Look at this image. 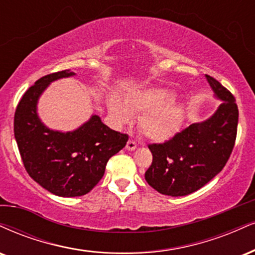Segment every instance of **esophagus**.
<instances>
[{"label":"esophagus","instance_id":"34e87169","mask_svg":"<svg viewBox=\"0 0 255 255\" xmlns=\"http://www.w3.org/2000/svg\"><path fill=\"white\" fill-rule=\"evenodd\" d=\"M126 148H127L128 151H134V149H136V143H135V141H133V140L128 141L127 145H126Z\"/></svg>","mask_w":255,"mask_h":255}]
</instances>
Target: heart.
<instances>
[{"label": "heart", "instance_id": "heart-1", "mask_svg": "<svg viewBox=\"0 0 255 255\" xmlns=\"http://www.w3.org/2000/svg\"><path fill=\"white\" fill-rule=\"evenodd\" d=\"M173 90L160 87L136 89L126 94L124 102L109 100L110 115L119 126L130 125L140 118V129L149 140L165 142L179 133L184 121V106L177 102Z\"/></svg>", "mask_w": 255, "mask_h": 255}]
</instances>
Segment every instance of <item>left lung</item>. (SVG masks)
<instances>
[{
  "mask_svg": "<svg viewBox=\"0 0 255 255\" xmlns=\"http://www.w3.org/2000/svg\"><path fill=\"white\" fill-rule=\"evenodd\" d=\"M221 101L210 118L190 125L165 143H153L146 182L162 195L179 197L197 191L219 174L234 147L239 110L235 98L215 78L205 75Z\"/></svg>",
  "mask_w": 255,
  "mask_h": 255,
  "instance_id": "obj_1",
  "label": "left lung"
}]
</instances>
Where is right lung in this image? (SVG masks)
<instances>
[{
	"label": "right lung",
	"mask_w": 255,
	"mask_h": 255,
	"mask_svg": "<svg viewBox=\"0 0 255 255\" xmlns=\"http://www.w3.org/2000/svg\"><path fill=\"white\" fill-rule=\"evenodd\" d=\"M73 76L75 72L64 70L38 79L21 98L14 118V135L24 168L40 186L60 197L91 191L109 159L128 141V135L110 129L98 115L69 131L51 129L40 120V96L52 82Z\"/></svg>",
	"instance_id": "right-lung-1"
}]
</instances>
